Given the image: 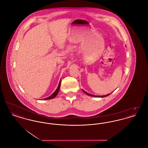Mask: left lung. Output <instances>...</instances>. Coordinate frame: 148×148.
I'll use <instances>...</instances> for the list:
<instances>
[{"label": "left lung", "mask_w": 148, "mask_h": 148, "mask_svg": "<svg viewBox=\"0 0 148 148\" xmlns=\"http://www.w3.org/2000/svg\"><path fill=\"white\" fill-rule=\"evenodd\" d=\"M83 91L86 94H87V95H89V96L93 97H98V98H103V97H107V96L109 95L110 94H112V92H111V93H110V94H107V95H92V94H89V93H88V92H85V91H84V90H83Z\"/></svg>", "instance_id": "left-lung-1"}]
</instances>
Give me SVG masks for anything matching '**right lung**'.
<instances>
[{"label":"right lung","mask_w":148,"mask_h":148,"mask_svg":"<svg viewBox=\"0 0 148 148\" xmlns=\"http://www.w3.org/2000/svg\"><path fill=\"white\" fill-rule=\"evenodd\" d=\"M60 85H61V79H60V82H59V83L58 86L56 90L49 97H47V98H46L42 99H43V100H49V99L54 98L56 97V95H57V94H58V92H59V89H60Z\"/></svg>","instance_id":"1"}]
</instances>
